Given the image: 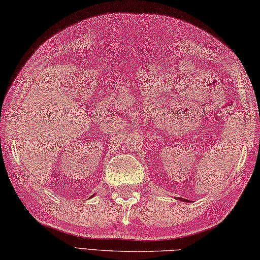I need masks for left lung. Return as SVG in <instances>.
<instances>
[{"label":"left lung","instance_id":"left-lung-1","mask_svg":"<svg viewBox=\"0 0 260 260\" xmlns=\"http://www.w3.org/2000/svg\"><path fill=\"white\" fill-rule=\"evenodd\" d=\"M184 201H187V200H184Z\"/></svg>","mask_w":260,"mask_h":260}]
</instances>
